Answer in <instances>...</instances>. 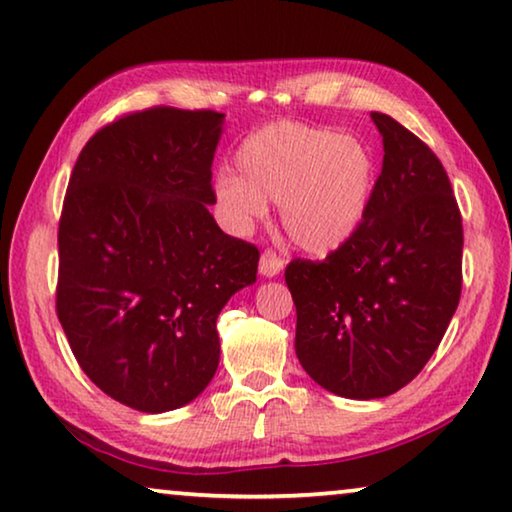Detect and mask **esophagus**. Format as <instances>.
I'll list each match as a JSON object with an SVG mask.
<instances>
[{
	"instance_id": "1",
	"label": "esophagus",
	"mask_w": 512,
	"mask_h": 512,
	"mask_svg": "<svg viewBox=\"0 0 512 512\" xmlns=\"http://www.w3.org/2000/svg\"><path fill=\"white\" fill-rule=\"evenodd\" d=\"M282 266H285V259H282L273 248H266L262 257H259V273L266 278L278 276V273L282 271Z\"/></svg>"
}]
</instances>
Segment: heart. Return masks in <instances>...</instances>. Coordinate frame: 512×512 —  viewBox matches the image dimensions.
<instances>
[{
  "instance_id": "1",
  "label": "heart",
  "mask_w": 512,
  "mask_h": 512,
  "mask_svg": "<svg viewBox=\"0 0 512 512\" xmlns=\"http://www.w3.org/2000/svg\"><path fill=\"white\" fill-rule=\"evenodd\" d=\"M236 174H220L216 204L236 230L280 202L289 239L310 253H331L356 232L375 188V160L352 135H335L294 121L250 133L236 151Z\"/></svg>"
}]
</instances>
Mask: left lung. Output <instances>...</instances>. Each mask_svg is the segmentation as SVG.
I'll return each mask as SVG.
<instances>
[{"label": "left lung", "mask_w": 512, "mask_h": 512, "mask_svg": "<svg viewBox=\"0 0 512 512\" xmlns=\"http://www.w3.org/2000/svg\"><path fill=\"white\" fill-rule=\"evenodd\" d=\"M384 165L368 211L324 259L294 257L296 356L342 398H386L430 361L462 294V213L441 160L384 112H372Z\"/></svg>", "instance_id": "left-lung-1"}]
</instances>
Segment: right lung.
<instances>
[{
	"label": "right lung",
	"instance_id": "1",
	"mask_svg": "<svg viewBox=\"0 0 512 512\" xmlns=\"http://www.w3.org/2000/svg\"><path fill=\"white\" fill-rule=\"evenodd\" d=\"M220 121L170 105L110 121L80 151L61 207V329L105 395L147 414L207 388L220 310L257 280V246L209 213Z\"/></svg>",
	"mask_w": 512,
	"mask_h": 512
}]
</instances>
